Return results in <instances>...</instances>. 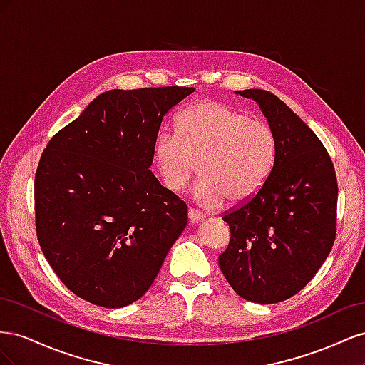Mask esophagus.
<instances>
[{
  "mask_svg": "<svg viewBox=\"0 0 365 365\" xmlns=\"http://www.w3.org/2000/svg\"><path fill=\"white\" fill-rule=\"evenodd\" d=\"M189 219L192 224H197V222H201V220H204V215L201 212H197V210L189 208Z\"/></svg>",
  "mask_w": 365,
  "mask_h": 365,
  "instance_id": "1",
  "label": "esophagus"
}]
</instances>
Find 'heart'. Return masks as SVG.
Returning a JSON list of instances; mask_svg holds the SVG:
<instances>
[{"instance_id":"1","label":"heart","mask_w":365,"mask_h":365,"mask_svg":"<svg viewBox=\"0 0 365 365\" xmlns=\"http://www.w3.org/2000/svg\"><path fill=\"white\" fill-rule=\"evenodd\" d=\"M275 137L267 121L213 101L196 102L178 114L175 135L161 132L153 143V165L164 187L180 192L196 172L193 200L207 210L248 201L268 180Z\"/></svg>"}]
</instances>
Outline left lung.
I'll return each mask as SVG.
<instances>
[{
  "mask_svg": "<svg viewBox=\"0 0 365 365\" xmlns=\"http://www.w3.org/2000/svg\"><path fill=\"white\" fill-rule=\"evenodd\" d=\"M256 102L275 137V160L262 189L222 219L231 239L219 267L252 303L288 300L312 280L332 250L338 184L323 143L277 96L236 91Z\"/></svg>",
  "mask_w": 365,
  "mask_h": 365,
  "instance_id": "obj_1",
  "label": "left lung"
}]
</instances>
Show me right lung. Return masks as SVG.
I'll use <instances>...</instances> for the list:
<instances>
[{
    "mask_svg": "<svg viewBox=\"0 0 365 365\" xmlns=\"http://www.w3.org/2000/svg\"><path fill=\"white\" fill-rule=\"evenodd\" d=\"M195 88L97 96L43 150L35 176L36 233L67 288L102 307L146 294L187 225V205L150 172L163 117Z\"/></svg>",
    "mask_w": 365,
    "mask_h": 365,
    "instance_id": "obj_1",
    "label": "right lung"
}]
</instances>
